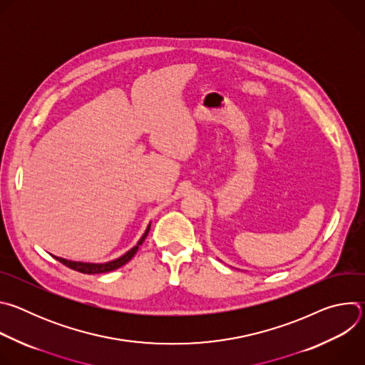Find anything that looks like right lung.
<instances>
[{
    "mask_svg": "<svg viewBox=\"0 0 365 365\" xmlns=\"http://www.w3.org/2000/svg\"><path fill=\"white\" fill-rule=\"evenodd\" d=\"M150 227H151V222L147 225L144 234L141 235V238L138 240V242L131 248L128 250L125 254H123L121 257L115 258V259H111V262H107V263H83V262H73V259H66L63 257H56V255H51L55 257L58 262H61L62 264H65L66 267L72 269V270H76V272H81L83 274H99V273H107V272H113V270H117L120 269L121 266L127 264L130 259L134 257V254L138 251V247L144 242L148 231H150Z\"/></svg>",
    "mask_w": 365,
    "mask_h": 365,
    "instance_id": "obj_1",
    "label": "right lung"
}]
</instances>
